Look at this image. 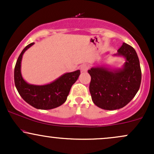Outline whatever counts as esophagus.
Here are the masks:
<instances>
[{"label":"esophagus","instance_id":"34e87169","mask_svg":"<svg viewBox=\"0 0 154 154\" xmlns=\"http://www.w3.org/2000/svg\"><path fill=\"white\" fill-rule=\"evenodd\" d=\"M88 69H89V66H88V64H86V63H83V64L81 65V66H80V69L82 72H87L88 70Z\"/></svg>","mask_w":154,"mask_h":154}]
</instances>
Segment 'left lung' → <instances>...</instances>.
<instances>
[{"mask_svg": "<svg viewBox=\"0 0 154 154\" xmlns=\"http://www.w3.org/2000/svg\"><path fill=\"white\" fill-rule=\"evenodd\" d=\"M117 54L126 58L122 69L111 70L93 67L88 70L91 77L89 89L93 103L105 110H116L130 103L138 91L141 69L135 49L123 43Z\"/></svg>", "mask_w": 154, "mask_h": 154, "instance_id": "1", "label": "left lung"}]
</instances>
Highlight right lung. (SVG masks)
<instances>
[{"label":"right lung","instance_id":"obj_1","mask_svg":"<svg viewBox=\"0 0 154 154\" xmlns=\"http://www.w3.org/2000/svg\"><path fill=\"white\" fill-rule=\"evenodd\" d=\"M34 44L32 43L23 49L14 68V83L19 95L27 103L38 109H52L62 105L66 100L72 85L78 79L80 71L66 73L54 82L45 85H29L21 75V61L26 50Z\"/></svg>","mask_w":154,"mask_h":154}]
</instances>
